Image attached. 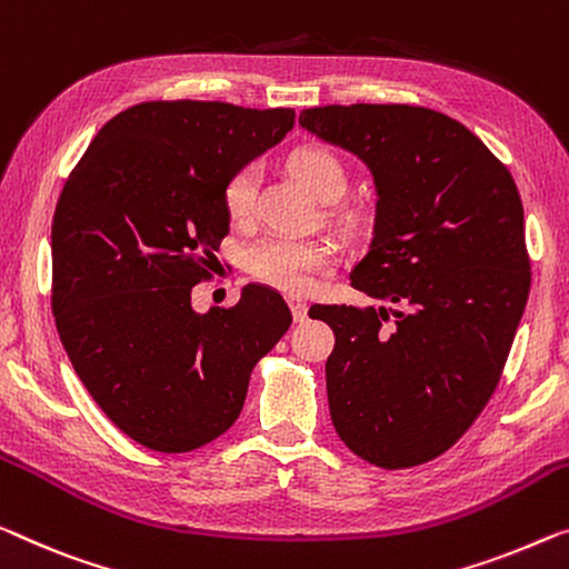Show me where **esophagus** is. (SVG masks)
Instances as JSON below:
<instances>
[{
    "instance_id": "esophagus-1",
    "label": "esophagus",
    "mask_w": 569,
    "mask_h": 569,
    "mask_svg": "<svg viewBox=\"0 0 569 569\" xmlns=\"http://www.w3.org/2000/svg\"><path fill=\"white\" fill-rule=\"evenodd\" d=\"M288 307H291L296 325H303V321L309 319V307L303 301H291V303H288Z\"/></svg>"
}]
</instances>
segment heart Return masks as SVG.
I'll return each mask as SVG.
<instances>
[{
	"label": "heart",
	"instance_id": "heart-1",
	"mask_svg": "<svg viewBox=\"0 0 569 569\" xmlns=\"http://www.w3.org/2000/svg\"><path fill=\"white\" fill-rule=\"evenodd\" d=\"M291 168L319 199L335 201L347 191V166L335 150L303 146L291 152ZM256 166H242L227 178L222 201L232 222H248L256 211ZM335 256L327 244L270 234L248 244L244 268L252 278L286 296L309 293L317 278L332 268Z\"/></svg>",
	"mask_w": 569,
	"mask_h": 569
}]
</instances>
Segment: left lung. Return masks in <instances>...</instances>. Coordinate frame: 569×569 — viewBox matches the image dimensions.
Returning a JSON list of instances; mask_svg holds the SVG:
<instances>
[{
    "label": "left lung",
    "instance_id": "left-lung-1",
    "mask_svg": "<svg viewBox=\"0 0 569 569\" xmlns=\"http://www.w3.org/2000/svg\"><path fill=\"white\" fill-rule=\"evenodd\" d=\"M299 124L366 160L378 191L350 283L380 307L309 311L335 332L332 423L378 468L429 462L486 409L527 307L519 189L480 138L435 109L329 104L303 109Z\"/></svg>",
    "mask_w": 569,
    "mask_h": 569
}]
</instances>
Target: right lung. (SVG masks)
<instances>
[{"instance_id": "right-lung-1", "label": "right lung", "mask_w": 569, "mask_h": 569, "mask_svg": "<svg viewBox=\"0 0 569 569\" xmlns=\"http://www.w3.org/2000/svg\"><path fill=\"white\" fill-rule=\"evenodd\" d=\"M293 122V109L142 101L66 178L50 232L58 337L99 409L142 447L178 455L224 435L252 368L291 327L268 286L207 313L191 288L230 234L224 181Z\"/></svg>"}]
</instances>
